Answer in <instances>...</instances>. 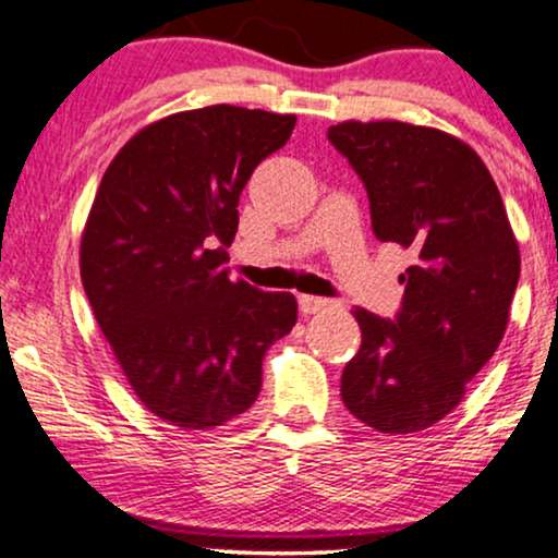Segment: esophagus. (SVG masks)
<instances>
[{
	"instance_id": "esophagus-1",
	"label": "esophagus",
	"mask_w": 558,
	"mask_h": 558,
	"mask_svg": "<svg viewBox=\"0 0 558 558\" xmlns=\"http://www.w3.org/2000/svg\"><path fill=\"white\" fill-rule=\"evenodd\" d=\"M330 306H336V301L323 296H299V310L304 312V315H317V312L330 310Z\"/></svg>"
}]
</instances>
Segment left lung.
Listing matches in <instances>:
<instances>
[{"label":"left lung","instance_id":"left-lung-1","mask_svg":"<svg viewBox=\"0 0 558 558\" xmlns=\"http://www.w3.org/2000/svg\"><path fill=\"white\" fill-rule=\"evenodd\" d=\"M369 196L380 241L412 248L396 319L356 306L341 399L377 433H420L464 399L501 343L520 246L483 159L438 128L345 120L328 131Z\"/></svg>","mask_w":558,"mask_h":558}]
</instances>
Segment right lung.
<instances>
[{"label": "right lung", "instance_id": "right-lung-1", "mask_svg": "<svg viewBox=\"0 0 558 558\" xmlns=\"http://www.w3.org/2000/svg\"><path fill=\"white\" fill-rule=\"evenodd\" d=\"M296 118L213 105L138 131L101 178L81 280L138 401L181 430L246 412L262 360L296 325L293 293L233 283L222 265L239 196Z\"/></svg>", "mask_w": 558, "mask_h": 558}]
</instances>
